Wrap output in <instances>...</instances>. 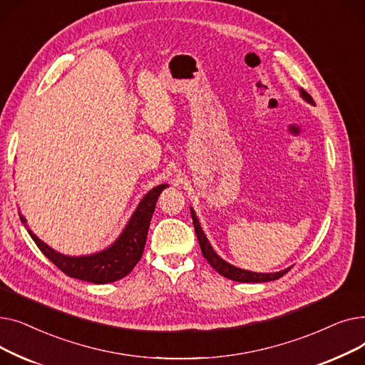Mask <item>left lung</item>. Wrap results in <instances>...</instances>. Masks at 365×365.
<instances>
[{"instance_id":"1","label":"left lung","mask_w":365,"mask_h":365,"mask_svg":"<svg viewBox=\"0 0 365 365\" xmlns=\"http://www.w3.org/2000/svg\"><path fill=\"white\" fill-rule=\"evenodd\" d=\"M300 90V96L302 98L311 103V105H315L314 99L309 96V93H306L303 88H299ZM190 216H192V222H194V227H195V234H197V238H198V242H200V247H201V252H202V256L207 259V262L212 264L216 272H219L220 275L232 279V281H238V282H267V281H274V279H278L281 278L282 275H285L287 272H289L292 267H287V269L284 271H279V272H272V274H257V272H252V271H245V269H240V267L225 262L215 250L213 247L210 245L202 227L200 226V222L197 219V215L194 212V208H190Z\"/></svg>"}]
</instances>
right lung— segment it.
<instances>
[{
  "label": "right lung",
  "mask_w": 365,
  "mask_h": 365,
  "mask_svg": "<svg viewBox=\"0 0 365 365\" xmlns=\"http://www.w3.org/2000/svg\"><path fill=\"white\" fill-rule=\"evenodd\" d=\"M167 186L168 185L164 183L149 190L139 202L138 208L134 210L133 216L130 217L117 241L99 253L78 257L65 256L62 253H57L51 247L43 242L31 229H28V232L43 255L48 257L50 262H53L68 277L93 284H108L118 281L130 274L133 267L140 260L153 210H155L160 194ZM21 220L26 223V219L22 215Z\"/></svg>",
  "instance_id": "right-lung-1"
}]
</instances>
